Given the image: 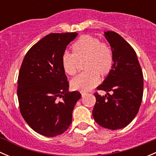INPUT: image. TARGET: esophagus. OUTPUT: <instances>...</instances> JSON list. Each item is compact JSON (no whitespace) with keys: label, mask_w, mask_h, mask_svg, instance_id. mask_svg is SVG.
<instances>
[{"label":"esophagus","mask_w":156,"mask_h":156,"mask_svg":"<svg viewBox=\"0 0 156 156\" xmlns=\"http://www.w3.org/2000/svg\"><path fill=\"white\" fill-rule=\"evenodd\" d=\"M80 93H81V96H82V97H84V96H85L86 94H87V92H85V91H83V90L80 91Z\"/></svg>","instance_id":"obj_1"}]
</instances>
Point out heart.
Segmentation results:
<instances>
[{
  "label": "heart",
  "instance_id": "1",
  "mask_svg": "<svg viewBox=\"0 0 156 156\" xmlns=\"http://www.w3.org/2000/svg\"><path fill=\"white\" fill-rule=\"evenodd\" d=\"M72 52L66 51L61 57V64L66 73L74 75L78 69V60L85 59L84 69H87L71 81L74 89L88 90L100 81L99 73L106 75L113 65V54L107 44L90 35L80 37L72 47Z\"/></svg>",
  "mask_w": 156,
  "mask_h": 156
}]
</instances>
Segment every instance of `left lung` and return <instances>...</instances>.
I'll list each match as a JSON object with an SVG mask.
<instances>
[{"label":"left lung","instance_id":"left-lung-1","mask_svg":"<svg viewBox=\"0 0 156 156\" xmlns=\"http://www.w3.org/2000/svg\"><path fill=\"white\" fill-rule=\"evenodd\" d=\"M104 36L111 46L114 63L103 84L97 87L106 94L102 97L94 94L93 116L100 126L118 130L128 125L139 111L144 75L136 52L126 41L115 31H105Z\"/></svg>","mask_w":156,"mask_h":156}]
</instances>
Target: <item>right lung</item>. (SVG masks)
<instances>
[{
  "label": "right lung",
  "mask_w": 156,
  "mask_h": 156,
  "mask_svg": "<svg viewBox=\"0 0 156 156\" xmlns=\"http://www.w3.org/2000/svg\"><path fill=\"white\" fill-rule=\"evenodd\" d=\"M77 32L51 33L29 49L19 72L17 97L23 119L31 129L53 137L70 126L72 111L81 97L69 91V81L61 64L67 45Z\"/></svg>",
  "instance_id": "add662e5"
}]
</instances>
